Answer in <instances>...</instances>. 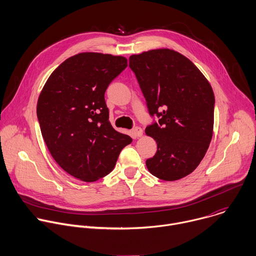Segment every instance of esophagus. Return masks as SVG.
<instances>
[{"instance_id":"1","label":"esophagus","mask_w":256,"mask_h":256,"mask_svg":"<svg viewBox=\"0 0 256 256\" xmlns=\"http://www.w3.org/2000/svg\"><path fill=\"white\" fill-rule=\"evenodd\" d=\"M132 134L134 136V138H140L142 136V130L140 126H136L132 130Z\"/></svg>"}]
</instances>
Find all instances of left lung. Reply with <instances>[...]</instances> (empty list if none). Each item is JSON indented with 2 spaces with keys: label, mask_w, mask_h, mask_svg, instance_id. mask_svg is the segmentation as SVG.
<instances>
[{
  "label": "left lung",
  "mask_w": 256,
  "mask_h": 256,
  "mask_svg": "<svg viewBox=\"0 0 256 256\" xmlns=\"http://www.w3.org/2000/svg\"><path fill=\"white\" fill-rule=\"evenodd\" d=\"M130 67L150 114L158 118L146 128L158 144L156 154L146 162L148 172L164 181L180 180L199 166L212 140L211 85L192 61L172 49L132 55Z\"/></svg>",
  "instance_id": "left-lung-1"
}]
</instances>
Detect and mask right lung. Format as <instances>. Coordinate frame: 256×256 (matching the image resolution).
Here are the masks:
<instances>
[{"label": "right lung", "instance_id": "right-lung-1", "mask_svg": "<svg viewBox=\"0 0 256 256\" xmlns=\"http://www.w3.org/2000/svg\"><path fill=\"white\" fill-rule=\"evenodd\" d=\"M128 66L122 56L83 52L66 59L39 96L37 116L45 144L69 175L94 182L110 174L132 138L110 122L104 94Z\"/></svg>", "mask_w": 256, "mask_h": 256}]
</instances>
